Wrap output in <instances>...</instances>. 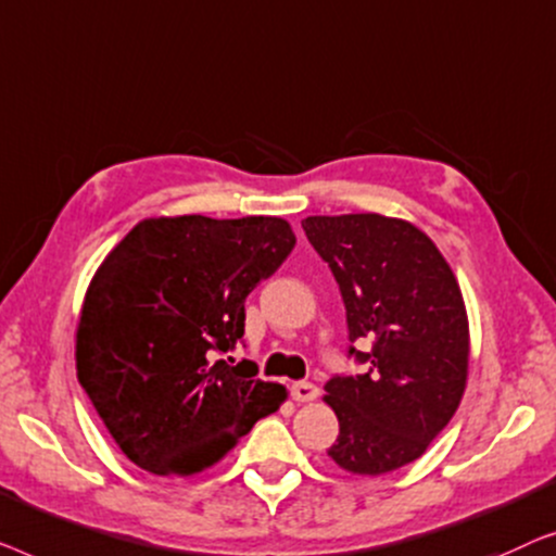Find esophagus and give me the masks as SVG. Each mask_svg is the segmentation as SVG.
Returning <instances> with one entry per match:
<instances>
[{"label": "esophagus", "mask_w": 556, "mask_h": 556, "mask_svg": "<svg viewBox=\"0 0 556 556\" xmlns=\"http://www.w3.org/2000/svg\"><path fill=\"white\" fill-rule=\"evenodd\" d=\"M289 395L294 397L296 403H307V401H315V397L319 395V388L315 386V382H294L292 388H289Z\"/></svg>", "instance_id": "obj_1"}]
</instances>
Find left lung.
<instances>
[{
    "mask_svg": "<svg viewBox=\"0 0 556 556\" xmlns=\"http://www.w3.org/2000/svg\"><path fill=\"white\" fill-rule=\"evenodd\" d=\"M309 244L338 281L359 375H332L327 405L340 435L327 456L380 476L424 456L466 388L468 319L458 281L435 244L401 218L307 216ZM370 339V354L354 348Z\"/></svg>",
    "mask_w": 556,
    "mask_h": 556,
    "instance_id": "obj_1",
    "label": "left lung"
}]
</instances>
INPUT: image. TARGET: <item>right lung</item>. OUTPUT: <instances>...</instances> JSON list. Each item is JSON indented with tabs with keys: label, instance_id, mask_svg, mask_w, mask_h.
I'll use <instances>...</instances> for the list:
<instances>
[{
	"label": "right lung",
	"instance_id": "obj_1",
	"mask_svg": "<svg viewBox=\"0 0 556 556\" xmlns=\"http://www.w3.org/2000/svg\"><path fill=\"white\" fill-rule=\"evenodd\" d=\"M277 216L140 222L100 264L77 325V380L121 451L159 476L216 464L287 397L233 365L244 302L292 254Z\"/></svg>",
	"mask_w": 556,
	"mask_h": 556
}]
</instances>
